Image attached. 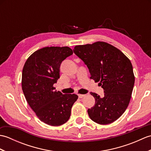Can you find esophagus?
<instances>
[{
	"label": "esophagus",
	"mask_w": 151,
	"mask_h": 151,
	"mask_svg": "<svg viewBox=\"0 0 151 151\" xmlns=\"http://www.w3.org/2000/svg\"><path fill=\"white\" fill-rule=\"evenodd\" d=\"M78 97H79L80 99H82V98L85 97V95H82V94H78Z\"/></svg>",
	"instance_id": "1"
}]
</instances>
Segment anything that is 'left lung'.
<instances>
[{
	"label": "left lung",
	"mask_w": 151,
	"mask_h": 151,
	"mask_svg": "<svg viewBox=\"0 0 151 151\" xmlns=\"http://www.w3.org/2000/svg\"><path fill=\"white\" fill-rule=\"evenodd\" d=\"M73 51L87 65L90 78L104 89L102 98L90 93L95 104L88 110L89 117L100 124L113 123L126 110L131 99L135 77L130 60L116 47L103 41L76 45Z\"/></svg>",
	"instance_id": "8db88e82"
}]
</instances>
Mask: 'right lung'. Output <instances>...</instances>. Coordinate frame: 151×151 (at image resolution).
Instances as JSON below:
<instances>
[{"instance_id":"1","label":"right lung","mask_w":151,"mask_h":151,"mask_svg":"<svg viewBox=\"0 0 151 151\" xmlns=\"http://www.w3.org/2000/svg\"><path fill=\"white\" fill-rule=\"evenodd\" d=\"M68 47H47L28 57L22 73V89L27 102L40 119L51 126H60L69 120L75 94H62L54 89L60 78V67L73 54Z\"/></svg>"}]
</instances>
